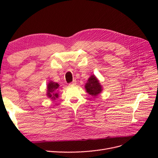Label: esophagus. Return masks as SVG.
<instances>
[{"instance_id":"esophagus-1","label":"esophagus","mask_w":158,"mask_h":158,"mask_svg":"<svg viewBox=\"0 0 158 158\" xmlns=\"http://www.w3.org/2000/svg\"><path fill=\"white\" fill-rule=\"evenodd\" d=\"M76 84V80H73V82H70V83L69 84L70 85H75Z\"/></svg>"}]
</instances>
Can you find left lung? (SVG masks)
I'll return each instance as SVG.
<instances>
[{"instance_id": "8db88e82", "label": "left lung", "mask_w": 158, "mask_h": 158, "mask_svg": "<svg viewBox=\"0 0 158 158\" xmlns=\"http://www.w3.org/2000/svg\"><path fill=\"white\" fill-rule=\"evenodd\" d=\"M85 88L86 92L94 97L97 96L102 91V86L94 75H92L89 78L87 83L85 85Z\"/></svg>"}]
</instances>
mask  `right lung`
<instances>
[{
  "label": "right lung",
  "instance_id": "1",
  "mask_svg": "<svg viewBox=\"0 0 158 158\" xmlns=\"http://www.w3.org/2000/svg\"><path fill=\"white\" fill-rule=\"evenodd\" d=\"M59 87V84L58 83L53 82L52 81H50L49 84H47V97L55 100L58 98L59 95L56 93L57 89Z\"/></svg>",
  "mask_w": 158,
  "mask_h": 158
}]
</instances>
